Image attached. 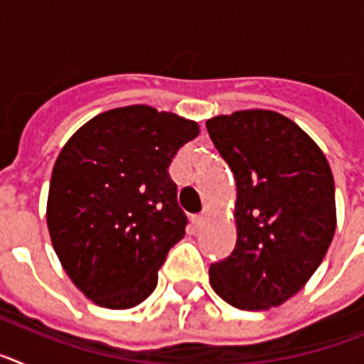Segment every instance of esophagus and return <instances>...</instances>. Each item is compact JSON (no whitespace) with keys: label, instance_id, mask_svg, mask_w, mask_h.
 Returning a JSON list of instances; mask_svg holds the SVG:
<instances>
[{"label":"esophagus","instance_id":"34e87169","mask_svg":"<svg viewBox=\"0 0 364 364\" xmlns=\"http://www.w3.org/2000/svg\"><path fill=\"white\" fill-rule=\"evenodd\" d=\"M204 222H205V215H195V217H193V224H195L197 228L204 226Z\"/></svg>","mask_w":364,"mask_h":364}]
</instances>
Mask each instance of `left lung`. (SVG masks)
I'll return each instance as SVG.
<instances>
[{
    "instance_id": "8db88e82",
    "label": "left lung",
    "mask_w": 364,
    "mask_h": 364,
    "mask_svg": "<svg viewBox=\"0 0 364 364\" xmlns=\"http://www.w3.org/2000/svg\"><path fill=\"white\" fill-rule=\"evenodd\" d=\"M211 142L237 182V244L210 266L218 297L268 310L294 297L336 233V186L319 146L290 118L252 109L210 118Z\"/></svg>"
}]
</instances>
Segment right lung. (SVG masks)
Listing matches in <instances>:
<instances>
[{
  "instance_id": "right-lung-1",
  "label": "right lung",
  "mask_w": 364,
  "mask_h": 364,
  "mask_svg": "<svg viewBox=\"0 0 364 364\" xmlns=\"http://www.w3.org/2000/svg\"><path fill=\"white\" fill-rule=\"evenodd\" d=\"M198 131L173 112L129 105L87 122L58 154L50 240L70 281L98 306L127 310L156 288L188 224L167 169Z\"/></svg>"
}]
</instances>
